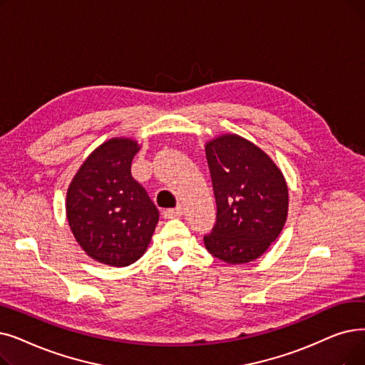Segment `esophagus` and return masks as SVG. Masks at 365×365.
<instances>
[{
	"label": "esophagus",
	"mask_w": 365,
	"mask_h": 365,
	"mask_svg": "<svg viewBox=\"0 0 365 365\" xmlns=\"http://www.w3.org/2000/svg\"><path fill=\"white\" fill-rule=\"evenodd\" d=\"M182 213H183L182 205H178L176 209H167V210H164V216L165 217H179V216H182Z\"/></svg>",
	"instance_id": "1"
}]
</instances>
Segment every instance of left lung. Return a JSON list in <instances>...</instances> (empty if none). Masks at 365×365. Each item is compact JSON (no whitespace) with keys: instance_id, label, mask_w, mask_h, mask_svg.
I'll return each instance as SVG.
<instances>
[{"instance_id":"1","label":"left lung","mask_w":365,"mask_h":365,"mask_svg":"<svg viewBox=\"0 0 365 365\" xmlns=\"http://www.w3.org/2000/svg\"><path fill=\"white\" fill-rule=\"evenodd\" d=\"M216 200V224L204 235L215 258L228 264L255 261L270 247L288 216V186L279 167L237 134L205 145Z\"/></svg>"}]
</instances>
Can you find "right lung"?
Segmentation results:
<instances>
[{"instance_id":"obj_1","label":"right lung","mask_w":365,"mask_h":365,"mask_svg":"<svg viewBox=\"0 0 365 365\" xmlns=\"http://www.w3.org/2000/svg\"><path fill=\"white\" fill-rule=\"evenodd\" d=\"M140 146L110 138L95 149L67 191V219L77 243L92 259L126 267L146 252L160 212L131 174Z\"/></svg>"}]
</instances>
